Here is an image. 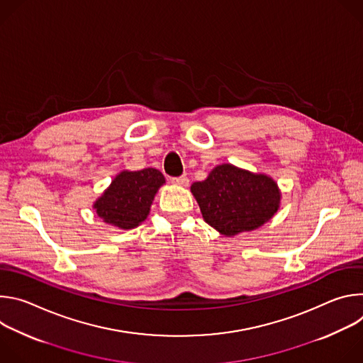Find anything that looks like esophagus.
<instances>
[{"label": "esophagus", "mask_w": 363, "mask_h": 363, "mask_svg": "<svg viewBox=\"0 0 363 363\" xmlns=\"http://www.w3.org/2000/svg\"><path fill=\"white\" fill-rule=\"evenodd\" d=\"M171 182L174 185H179V186H188L189 185V179L185 175L178 177V178H171Z\"/></svg>", "instance_id": "esophagus-1"}]
</instances>
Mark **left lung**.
<instances>
[{"label":"left lung","instance_id":"1","mask_svg":"<svg viewBox=\"0 0 363 363\" xmlns=\"http://www.w3.org/2000/svg\"><path fill=\"white\" fill-rule=\"evenodd\" d=\"M191 192L203 221L225 237L262 227L277 213L281 198L270 177L231 164L216 167L205 181L191 185Z\"/></svg>","mask_w":363,"mask_h":363}]
</instances>
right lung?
I'll use <instances>...</instances> for the list:
<instances>
[{"mask_svg":"<svg viewBox=\"0 0 363 363\" xmlns=\"http://www.w3.org/2000/svg\"><path fill=\"white\" fill-rule=\"evenodd\" d=\"M164 184L162 172L155 168L122 171L97 198L93 208L105 223L132 230L147 218L152 201Z\"/></svg>","mask_w":363,"mask_h":363,"instance_id":"obj_1","label":"right lung"}]
</instances>
